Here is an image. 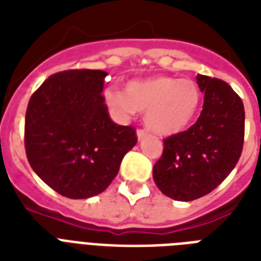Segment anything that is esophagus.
<instances>
[{"label": "esophagus", "mask_w": 261, "mask_h": 261, "mask_svg": "<svg viewBox=\"0 0 261 261\" xmlns=\"http://www.w3.org/2000/svg\"><path fill=\"white\" fill-rule=\"evenodd\" d=\"M146 135H147L146 130H143V128H138V130H137V137H138V139H143Z\"/></svg>", "instance_id": "obj_1"}]
</instances>
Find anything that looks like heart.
I'll return each instance as SVG.
<instances>
[{"label":"heart","instance_id":"heart-1","mask_svg":"<svg viewBox=\"0 0 261 261\" xmlns=\"http://www.w3.org/2000/svg\"><path fill=\"white\" fill-rule=\"evenodd\" d=\"M106 98L122 116L146 111L145 122L159 134H174L194 119L200 102V90L192 80L155 75L131 80L124 92L116 88L106 90Z\"/></svg>","mask_w":261,"mask_h":261}]
</instances>
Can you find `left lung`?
Here are the masks:
<instances>
[{"mask_svg": "<svg viewBox=\"0 0 261 261\" xmlns=\"http://www.w3.org/2000/svg\"><path fill=\"white\" fill-rule=\"evenodd\" d=\"M204 93L196 123L164 139L163 155L153 167L160 191L174 200L190 202L210 194L239 163L244 146L243 100L227 83L196 75Z\"/></svg>", "mask_w": 261, "mask_h": 261, "instance_id": "left-lung-1", "label": "left lung"}]
</instances>
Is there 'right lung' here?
<instances>
[{"mask_svg": "<svg viewBox=\"0 0 261 261\" xmlns=\"http://www.w3.org/2000/svg\"><path fill=\"white\" fill-rule=\"evenodd\" d=\"M106 75L90 69L55 73L35 90L27 107L28 163L66 198L102 192L138 141L134 127L119 126L110 118L101 94Z\"/></svg>", "mask_w": 261, "mask_h": 261, "instance_id": "right-lung-1", "label": "right lung"}]
</instances>
